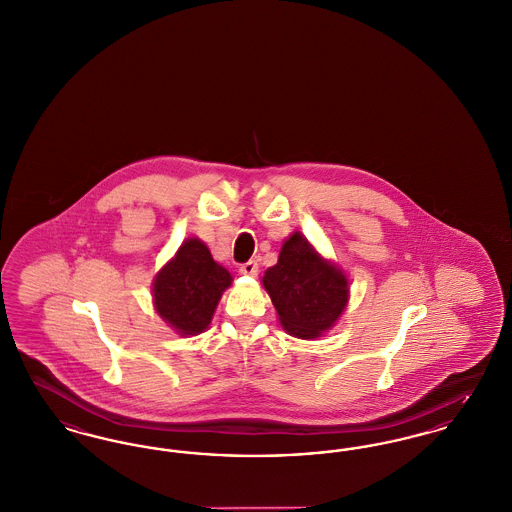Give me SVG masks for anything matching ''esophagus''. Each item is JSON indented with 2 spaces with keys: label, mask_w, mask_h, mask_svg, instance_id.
<instances>
[{
  "label": "esophagus",
  "mask_w": 512,
  "mask_h": 512,
  "mask_svg": "<svg viewBox=\"0 0 512 512\" xmlns=\"http://www.w3.org/2000/svg\"><path fill=\"white\" fill-rule=\"evenodd\" d=\"M240 272L245 276H257L259 265H257V261H247L244 265H240Z\"/></svg>",
  "instance_id": "obj_1"
}]
</instances>
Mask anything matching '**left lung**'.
<instances>
[{"label": "left lung", "mask_w": 512, "mask_h": 512, "mask_svg": "<svg viewBox=\"0 0 512 512\" xmlns=\"http://www.w3.org/2000/svg\"><path fill=\"white\" fill-rule=\"evenodd\" d=\"M282 328L301 340L330 330L347 307L349 282L340 268L322 259L299 232L280 249L278 263L263 276Z\"/></svg>", "instance_id": "left-lung-1"}]
</instances>
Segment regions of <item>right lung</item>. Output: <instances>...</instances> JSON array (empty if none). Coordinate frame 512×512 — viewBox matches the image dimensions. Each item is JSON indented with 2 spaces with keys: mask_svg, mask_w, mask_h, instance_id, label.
<instances>
[{
  "mask_svg": "<svg viewBox=\"0 0 512 512\" xmlns=\"http://www.w3.org/2000/svg\"><path fill=\"white\" fill-rule=\"evenodd\" d=\"M230 284V272L213 261L207 245L190 238L153 280L155 311L180 336L201 334Z\"/></svg>",
  "mask_w": 512,
  "mask_h": 512,
  "instance_id": "obj_1",
  "label": "right lung"
}]
</instances>
